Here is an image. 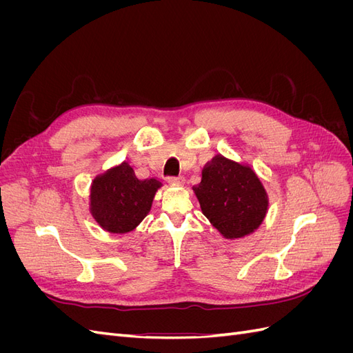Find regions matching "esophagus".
Listing matches in <instances>:
<instances>
[{
    "label": "esophagus",
    "mask_w": 353,
    "mask_h": 353,
    "mask_svg": "<svg viewBox=\"0 0 353 353\" xmlns=\"http://www.w3.org/2000/svg\"><path fill=\"white\" fill-rule=\"evenodd\" d=\"M169 179V183H174V184H178V185H181V184H184V176L183 175H178V176H170V178H168Z\"/></svg>",
    "instance_id": "1"
}]
</instances>
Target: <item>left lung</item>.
I'll return each instance as SVG.
<instances>
[{
    "label": "left lung",
    "mask_w": 353,
    "mask_h": 353,
    "mask_svg": "<svg viewBox=\"0 0 353 353\" xmlns=\"http://www.w3.org/2000/svg\"><path fill=\"white\" fill-rule=\"evenodd\" d=\"M193 191L203 215L227 240L250 236L268 213V193L253 168L222 154L203 166Z\"/></svg>",
    "instance_id": "8db88e82"
}]
</instances>
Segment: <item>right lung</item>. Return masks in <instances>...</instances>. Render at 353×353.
<instances>
[{
  "label": "right lung",
  "instance_id": "add662e5",
  "mask_svg": "<svg viewBox=\"0 0 353 353\" xmlns=\"http://www.w3.org/2000/svg\"><path fill=\"white\" fill-rule=\"evenodd\" d=\"M162 185L157 178H138L134 168L125 160L92 179L91 216L110 234L134 231L148 215L157 190Z\"/></svg>",
  "mask_w": 353,
  "mask_h": 353
}]
</instances>
